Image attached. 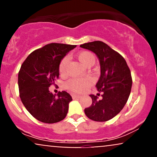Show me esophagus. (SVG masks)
I'll use <instances>...</instances> for the list:
<instances>
[{
  "instance_id": "obj_1",
  "label": "esophagus",
  "mask_w": 157,
  "mask_h": 157,
  "mask_svg": "<svg viewBox=\"0 0 157 157\" xmlns=\"http://www.w3.org/2000/svg\"><path fill=\"white\" fill-rule=\"evenodd\" d=\"M71 97H72L73 100H77V99H80L81 97L80 95L75 94H71Z\"/></svg>"
}]
</instances>
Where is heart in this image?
Segmentation results:
<instances>
[{"label":"heart","instance_id":"obj_1","mask_svg":"<svg viewBox=\"0 0 157 157\" xmlns=\"http://www.w3.org/2000/svg\"><path fill=\"white\" fill-rule=\"evenodd\" d=\"M77 59L83 66H88L94 65L95 63V57L90 52H81L77 55ZM68 60V57H64L59 65V72L60 75H66L67 71ZM93 79L87 77L85 78H71L66 82V88L73 92L82 93L86 91L93 84Z\"/></svg>","mask_w":157,"mask_h":157}]
</instances>
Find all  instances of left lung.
<instances>
[{"instance_id":"obj_1","label":"left lung","mask_w":157,"mask_h":157,"mask_svg":"<svg viewBox=\"0 0 157 157\" xmlns=\"http://www.w3.org/2000/svg\"><path fill=\"white\" fill-rule=\"evenodd\" d=\"M80 47L94 52L99 59L100 76L96 86L102 92V99L91 94L92 104L84 110L89 119L105 122L121 111L130 95L132 79L125 59L102 41H93L80 45Z\"/></svg>"}]
</instances>
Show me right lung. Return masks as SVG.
<instances>
[{
	"label": "right lung",
	"mask_w": 157,
	"mask_h": 157,
	"mask_svg": "<svg viewBox=\"0 0 157 157\" xmlns=\"http://www.w3.org/2000/svg\"><path fill=\"white\" fill-rule=\"evenodd\" d=\"M76 45L49 44L27 57L18 73L20 97L32 116L45 123H55L67 115L72 100L66 92L53 94L48 87L58 78L59 65Z\"/></svg>",
	"instance_id": "right-lung-1"
}]
</instances>
